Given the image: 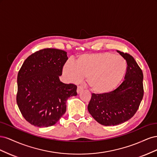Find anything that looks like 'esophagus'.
Wrapping results in <instances>:
<instances>
[{"label":"esophagus","mask_w":157,"mask_h":157,"mask_svg":"<svg viewBox=\"0 0 157 157\" xmlns=\"http://www.w3.org/2000/svg\"><path fill=\"white\" fill-rule=\"evenodd\" d=\"M83 90H84V88H83V87H82V86H78L77 87V94H80V92H82L83 91Z\"/></svg>","instance_id":"34e87169"}]
</instances>
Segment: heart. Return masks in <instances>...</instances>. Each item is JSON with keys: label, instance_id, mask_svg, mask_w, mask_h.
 Listing matches in <instances>:
<instances>
[{"label": "heart", "instance_id": "heart-1", "mask_svg": "<svg viewBox=\"0 0 157 157\" xmlns=\"http://www.w3.org/2000/svg\"><path fill=\"white\" fill-rule=\"evenodd\" d=\"M62 71L70 82H77L86 77V84L92 92L106 94L121 83L126 71V62L121 56L107 52L85 54L78 56L75 63L67 61Z\"/></svg>", "mask_w": 157, "mask_h": 157}]
</instances>
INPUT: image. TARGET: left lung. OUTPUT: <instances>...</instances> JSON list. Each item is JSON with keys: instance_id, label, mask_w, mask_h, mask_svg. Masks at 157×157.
<instances>
[{"instance_id": "left-lung-1", "label": "left lung", "mask_w": 157, "mask_h": 157, "mask_svg": "<svg viewBox=\"0 0 157 157\" xmlns=\"http://www.w3.org/2000/svg\"><path fill=\"white\" fill-rule=\"evenodd\" d=\"M127 63L124 80L117 89L106 94H92L88 105L90 115L104 126H116L135 115L144 96V75L134 58L117 50Z\"/></svg>"}]
</instances>
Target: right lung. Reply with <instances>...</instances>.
Here are the masks:
<instances>
[{
    "instance_id": "right-lung-1",
    "label": "right lung",
    "mask_w": 157,
    "mask_h": 157,
    "mask_svg": "<svg viewBox=\"0 0 157 157\" xmlns=\"http://www.w3.org/2000/svg\"><path fill=\"white\" fill-rule=\"evenodd\" d=\"M67 59L63 50L45 48L28 57L19 71L17 104L32 125H54L65 114L68 98L77 95L76 85L59 78Z\"/></svg>"
}]
</instances>
